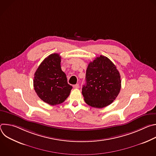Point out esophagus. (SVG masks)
Listing matches in <instances>:
<instances>
[{"mask_svg": "<svg viewBox=\"0 0 156 156\" xmlns=\"http://www.w3.org/2000/svg\"><path fill=\"white\" fill-rule=\"evenodd\" d=\"M73 87H74L75 88H76V89H78V88L79 87V84H75V85L73 86Z\"/></svg>", "mask_w": 156, "mask_h": 156, "instance_id": "obj_1", "label": "esophagus"}]
</instances>
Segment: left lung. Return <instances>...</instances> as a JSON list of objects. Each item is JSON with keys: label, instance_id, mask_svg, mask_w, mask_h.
Listing matches in <instances>:
<instances>
[{"label": "left lung", "instance_id": "obj_1", "mask_svg": "<svg viewBox=\"0 0 156 156\" xmlns=\"http://www.w3.org/2000/svg\"><path fill=\"white\" fill-rule=\"evenodd\" d=\"M86 81L82 94L85 102L93 107L101 108L110 105L121 89L120 75L116 66L103 55L89 63Z\"/></svg>", "mask_w": 156, "mask_h": 156}]
</instances>
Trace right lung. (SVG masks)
Here are the masks:
<instances>
[{"mask_svg": "<svg viewBox=\"0 0 156 156\" xmlns=\"http://www.w3.org/2000/svg\"><path fill=\"white\" fill-rule=\"evenodd\" d=\"M60 62L59 54H51L41 62L34 73L33 86L37 95L51 105L63 102L72 89L61 69Z\"/></svg>", "mask_w": 156, "mask_h": 156, "instance_id": "obj_1", "label": "right lung"}]
</instances>
